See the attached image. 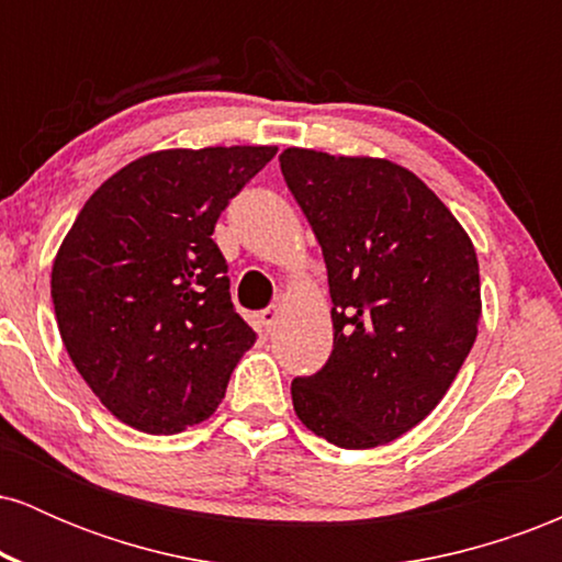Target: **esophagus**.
<instances>
[{
	"mask_svg": "<svg viewBox=\"0 0 562 562\" xmlns=\"http://www.w3.org/2000/svg\"><path fill=\"white\" fill-rule=\"evenodd\" d=\"M280 317H282V308L280 306H267L261 312V325L267 327V333H272L274 327H277V322H280Z\"/></svg>",
	"mask_w": 562,
	"mask_h": 562,
	"instance_id": "34e87169",
	"label": "esophagus"
}]
</instances>
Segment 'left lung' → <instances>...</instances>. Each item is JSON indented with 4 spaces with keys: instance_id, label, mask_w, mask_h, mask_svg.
<instances>
[{
    "instance_id": "obj_1",
    "label": "left lung",
    "mask_w": 562,
    "mask_h": 562,
    "mask_svg": "<svg viewBox=\"0 0 562 562\" xmlns=\"http://www.w3.org/2000/svg\"><path fill=\"white\" fill-rule=\"evenodd\" d=\"M280 169L322 245L335 330L327 364L290 385L295 415L340 449L383 447L436 409L475 344V248L391 160L288 147Z\"/></svg>"
}]
</instances>
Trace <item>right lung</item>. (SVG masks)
<instances>
[{
    "mask_svg": "<svg viewBox=\"0 0 562 562\" xmlns=\"http://www.w3.org/2000/svg\"><path fill=\"white\" fill-rule=\"evenodd\" d=\"M277 147L158 150L83 203L53 263L70 362L121 423L171 436L216 412L256 333L229 299L214 227Z\"/></svg>",
    "mask_w": 562,
    "mask_h": 562,
    "instance_id": "add662e5",
    "label": "right lung"
}]
</instances>
